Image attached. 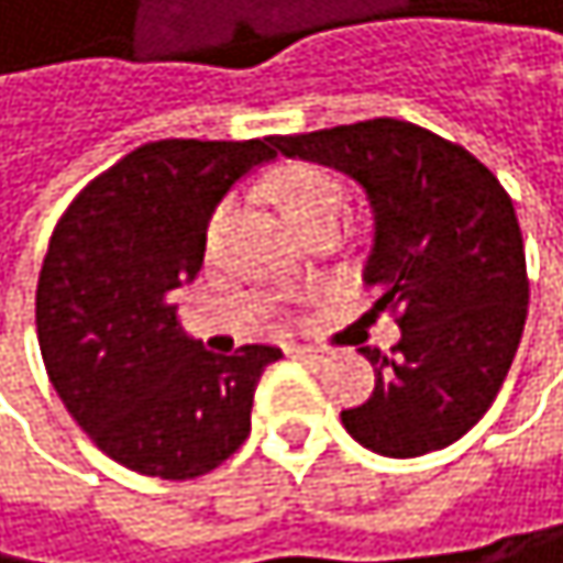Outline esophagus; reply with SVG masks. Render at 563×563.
<instances>
[{
    "mask_svg": "<svg viewBox=\"0 0 563 563\" xmlns=\"http://www.w3.org/2000/svg\"><path fill=\"white\" fill-rule=\"evenodd\" d=\"M287 354H294V357H300V361H310V364H320V361H323V354H320L317 347H303V344H290Z\"/></svg>",
    "mask_w": 563,
    "mask_h": 563,
    "instance_id": "1",
    "label": "esophagus"
}]
</instances>
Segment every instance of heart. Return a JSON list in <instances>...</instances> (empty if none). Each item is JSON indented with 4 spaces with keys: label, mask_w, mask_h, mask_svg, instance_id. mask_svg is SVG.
<instances>
[{
    "label": "heart",
    "mask_w": 563,
    "mask_h": 563,
    "mask_svg": "<svg viewBox=\"0 0 563 563\" xmlns=\"http://www.w3.org/2000/svg\"><path fill=\"white\" fill-rule=\"evenodd\" d=\"M266 188H269L273 202L284 209V216L300 232L317 225V222H338L341 206H344L341 178L334 172H328V168L310 165V162H294V165L276 168L266 178ZM222 212H225V206L216 212L212 229L222 222Z\"/></svg>",
    "instance_id": "b5f03b06"
}]
</instances>
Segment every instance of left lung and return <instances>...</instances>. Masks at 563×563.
<instances>
[{
	"label": "left lung",
	"instance_id": "8db88e82",
	"mask_svg": "<svg viewBox=\"0 0 563 563\" xmlns=\"http://www.w3.org/2000/svg\"><path fill=\"white\" fill-rule=\"evenodd\" d=\"M276 147L347 172L375 209L364 279L401 341L361 347L375 391L344 408V429L395 460L463 439L510 372L530 303L507 188L463 144L398 118L279 134Z\"/></svg>",
	"mask_w": 563,
	"mask_h": 563
}]
</instances>
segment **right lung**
Segmentation results:
<instances>
[{"instance_id":"add662e5","label":"right lung","mask_w":563,"mask_h":563,"mask_svg":"<svg viewBox=\"0 0 563 563\" xmlns=\"http://www.w3.org/2000/svg\"><path fill=\"white\" fill-rule=\"evenodd\" d=\"M276 158V137L147 141L100 172L59 216L36 287L46 375L114 463L199 479L240 449L276 347L222 357L181 334L172 294L196 279L212 209Z\"/></svg>"}]
</instances>
